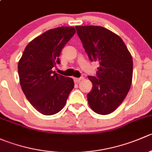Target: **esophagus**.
Instances as JSON below:
<instances>
[{"instance_id": "1", "label": "esophagus", "mask_w": 152, "mask_h": 152, "mask_svg": "<svg viewBox=\"0 0 152 152\" xmlns=\"http://www.w3.org/2000/svg\"><path fill=\"white\" fill-rule=\"evenodd\" d=\"M83 78L81 77V78H73V81H74L75 83H78V82H80L81 80H82Z\"/></svg>"}]
</instances>
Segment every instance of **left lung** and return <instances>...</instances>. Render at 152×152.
<instances>
[{"mask_svg": "<svg viewBox=\"0 0 152 152\" xmlns=\"http://www.w3.org/2000/svg\"><path fill=\"white\" fill-rule=\"evenodd\" d=\"M90 61L99 66L96 76H88L93 87L87 94L90 108L100 115L114 112L123 102L132 81V57L121 38L98 26H76Z\"/></svg>", "mask_w": 152, "mask_h": 152, "instance_id": "1", "label": "left lung"}]
</instances>
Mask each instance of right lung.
<instances>
[{
    "mask_svg": "<svg viewBox=\"0 0 152 152\" xmlns=\"http://www.w3.org/2000/svg\"><path fill=\"white\" fill-rule=\"evenodd\" d=\"M76 33L73 27H58L37 37L26 47L18 62L20 84L26 97L39 113H59L74 87L73 80L52 68L59 64L64 46Z\"/></svg>",
    "mask_w": 152,
    "mask_h": 152,
    "instance_id": "add662e5",
    "label": "right lung"
}]
</instances>
